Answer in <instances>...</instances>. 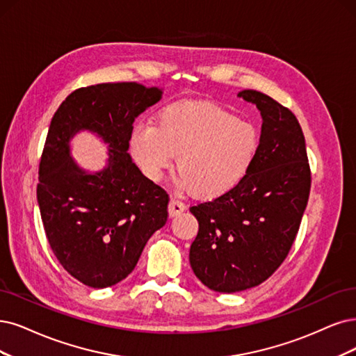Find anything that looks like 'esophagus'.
I'll return each mask as SVG.
<instances>
[{
	"label": "esophagus",
	"instance_id": "1",
	"mask_svg": "<svg viewBox=\"0 0 356 356\" xmlns=\"http://www.w3.org/2000/svg\"><path fill=\"white\" fill-rule=\"evenodd\" d=\"M185 209H186V205L183 204L180 200H176V198L170 200V204H168V216L170 217H176L185 211Z\"/></svg>",
	"mask_w": 356,
	"mask_h": 356
}]
</instances>
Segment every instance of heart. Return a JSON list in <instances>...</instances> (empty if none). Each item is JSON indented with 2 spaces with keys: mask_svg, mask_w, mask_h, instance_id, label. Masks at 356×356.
Masks as SVG:
<instances>
[{
  "mask_svg": "<svg viewBox=\"0 0 356 356\" xmlns=\"http://www.w3.org/2000/svg\"><path fill=\"white\" fill-rule=\"evenodd\" d=\"M258 129L213 104H176L156 123L140 122L130 135V151L142 173L158 181L177 155L181 183L200 198L230 192L246 177L259 151Z\"/></svg>",
  "mask_w": 356,
  "mask_h": 356,
  "instance_id": "b5f03b06",
  "label": "heart"
}]
</instances>
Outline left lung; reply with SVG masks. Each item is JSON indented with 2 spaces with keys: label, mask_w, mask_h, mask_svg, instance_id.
Segmentation results:
<instances>
[{
  "label": "left lung",
  "mask_w": 356,
  "mask_h": 356,
  "mask_svg": "<svg viewBox=\"0 0 356 356\" xmlns=\"http://www.w3.org/2000/svg\"><path fill=\"white\" fill-rule=\"evenodd\" d=\"M238 97L261 111V143L246 177L218 198L191 207L200 230L191 267L221 293L266 282L286 259L308 204L311 170L305 138L295 114L262 92Z\"/></svg>",
  "instance_id": "left-lung-1"
}]
</instances>
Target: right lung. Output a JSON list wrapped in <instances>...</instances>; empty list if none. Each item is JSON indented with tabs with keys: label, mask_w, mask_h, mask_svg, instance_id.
Instances as JSON below:
<instances>
[{
	"label": "right lung",
	"mask_w": 356,
	"mask_h": 356,
	"mask_svg": "<svg viewBox=\"0 0 356 356\" xmlns=\"http://www.w3.org/2000/svg\"><path fill=\"white\" fill-rule=\"evenodd\" d=\"M161 95L160 88L135 82L79 88L51 120L39 163V211L58 262L89 287L126 279L167 221V192L145 177L127 152L135 118ZM81 129L109 145V164L97 174L70 155V139Z\"/></svg>",
	"instance_id": "1"
}]
</instances>
